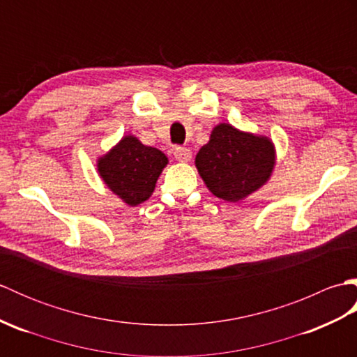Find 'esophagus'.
<instances>
[{
  "label": "esophagus",
  "mask_w": 357,
  "mask_h": 357,
  "mask_svg": "<svg viewBox=\"0 0 357 357\" xmlns=\"http://www.w3.org/2000/svg\"><path fill=\"white\" fill-rule=\"evenodd\" d=\"M173 155H174V158H176V161L187 162V161H190V158H192V150L187 147H174Z\"/></svg>",
  "instance_id": "esophagus-1"
}]
</instances>
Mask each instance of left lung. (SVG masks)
<instances>
[{
  "instance_id": "left-lung-1",
  "label": "left lung",
  "mask_w": 357,
  "mask_h": 357,
  "mask_svg": "<svg viewBox=\"0 0 357 357\" xmlns=\"http://www.w3.org/2000/svg\"><path fill=\"white\" fill-rule=\"evenodd\" d=\"M195 162L211 193L236 202L267 183L275 165V149L268 138L219 124Z\"/></svg>"
}]
</instances>
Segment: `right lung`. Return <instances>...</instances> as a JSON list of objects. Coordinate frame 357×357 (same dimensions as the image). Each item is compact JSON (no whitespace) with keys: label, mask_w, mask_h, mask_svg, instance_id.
<instances>
[{"label":"right lung","mask_w":357,"mask_h":357,"mask_svg":"<svg viewBox=\"0 0 357 357\" xmlns=\"http://www.w3.org/2000/svg\"><path fill=\"white\" fill-rule=\"evenodd\" d=\"M167 165V156L147 147L135 136H126L98 162V170L113 193L128 206H138L153 193L155 184Z\"/></svg>","instance_id":"obj_1"}]
</instances>
